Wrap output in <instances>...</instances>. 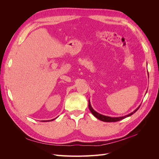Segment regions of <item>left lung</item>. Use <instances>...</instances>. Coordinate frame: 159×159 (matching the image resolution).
<instances>
[{"label":"left lung","mask_w":159,"mask_h":159,"mask_svg":"<svg viewBox=\"0 0 159 159\" xmlns=\"http://www.w3.org/2000/svg\"><path fill=\"white\" fill-rule=\"evenodd\" d=\"M88 107H89V109L90 110V111L91 112V113H92L94 116L98 118V119L101 120V121H104V122H116V121H120V120H122L125 118H126L127 117H129L131 116V115H132L133 113H135L139 109V108L140 107V106H139L137 109H136L133 112L131 113L130 114L127 115H125V116L124 117H108V116H105V115H101L99 113H98V112H96L95 111H94L93 109V108L91 107V104H90V102H89V105H88Z\"/></svg>","instance_id":"left-lung-1"}]
</instances>
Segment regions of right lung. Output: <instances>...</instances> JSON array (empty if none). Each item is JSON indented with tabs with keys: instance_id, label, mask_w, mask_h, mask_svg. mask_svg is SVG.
I'll use <instances>...</instances> for the list:
<instances>
[{
	"instance_id": "add662e5",
	"label": "right lung",
	"mask_w": 159,
	"mask_h": 159,
	"mask_svg": "<svg viewBox=\"0 0 159 159\" xmlns=\"http://www.w3.org/2000/svg\"><path fill=\"white\" fill-rule=\"evenodd\" d=\"M52 120H53V119H52Z\"/></svg>"
}]
</instances>
